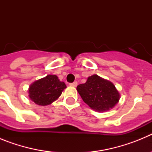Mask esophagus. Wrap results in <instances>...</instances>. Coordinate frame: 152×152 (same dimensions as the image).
Masks as SVG:
<instances>
[{"mask_svg": "<svg viewBox=\"0 0 152 152\" xmlns=\"http://www.w3.org/2000/svg\"><path fill=\"white\" fill-rule=\"evenodd\" d=\"M77 81H75V82L71 83V84H70V86H72V87H77Z\"/></svg>", "mask_w": 152, "mask_h": 152, "instance_id": "1", "label": "esophagus"}]
</instances>
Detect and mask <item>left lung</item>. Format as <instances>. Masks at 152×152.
<instances>
[{"label": "left lung", "mask_w": 152, "mask_h": 152, "mask_svg": "<svg viewBox=\"0 0 152 152\" xmlns=\"http://www.w3.org/2000/svg\"><path fill=\"white\" fill-rule=\"evenodd\" d=\"M77 91L84 103L97 112L110 110L120 99V94L115 85L97 75L88 77L86 83L77 86Z\"/></svg>", "instance_id": "obj_1"}]
</instances>
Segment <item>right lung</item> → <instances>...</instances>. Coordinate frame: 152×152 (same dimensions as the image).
Instances as JSON below:
<instances>
[{
	"mask_svg": "<svg viewBox=\"0 0 152 152\" xmlns=\"http://www.w3.org/2000/svg\"><path fill=\"white\" fill-rule=\"evenodd\" d=\"M63 81H60L56 75H49L36 80L29 85V97L39 106H47L58 100L66 88Z\"/></svg>",
	"mask_w": 152,
	"mask_h": 152,
	"instance_id": "1",
	"label": "right lung"
}]
</instances>
